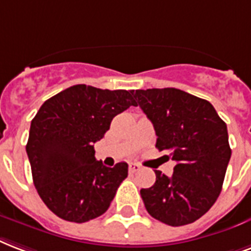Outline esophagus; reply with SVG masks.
<instances>
[{
	"label": "esophagus",
	"instance_id": "esophagus-1",
	"mask_svg": "<svg viewBox=\"0 0 251 251\" xmlns=\"http://www.w3.org/2000/svg\"><path fill=\"white\" fill-rule=\"evenodd\" d=\"M129 173H136V172H139L140 169H141V166H140L139 164H129Z\"/></svg>",
	"mask_w": 251,
	"mask_h": 251
}]
</instances>
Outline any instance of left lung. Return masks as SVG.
Wrapping results in <instances>:
<instances>
[{"mask_svg": "<svg viewBox=\"0 0 251 251\" xmlns=\"http://www.w3.org/2000/svg\"><path fill=\"white\" fill-rule=\"evenodd\" d=\"M133 97L154 127L156 148L176 162L172 176L154 170V184L141 188L145 208L164 224H191L223 188L232 154L226 124L208 100L179 89L136 90Z\"/></svg>", "mask_w": 251, "mask_h": 251, "instance_id": "8db88e82", "label": "left lung"}]
</instances>
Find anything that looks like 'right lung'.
<instances>
[{"label": "right lung", "instance_id": "right-lung-1", "mask_svg": "<svg viewBox=\"0 0 251 251\" xmlns=\"http://www.w3.org/2000/svg\"><path fill=\"white\" fill-rule=\"evenodd\" d=\"M133 90L75 85L47 99L31 122L26 145L39 196L56 216L86 223L103 215L128 176V165L106 168L94 143L111 120L136 106Z\"/></svg>", "mask_w": 251, "mask_h": 251}]
</instances>
